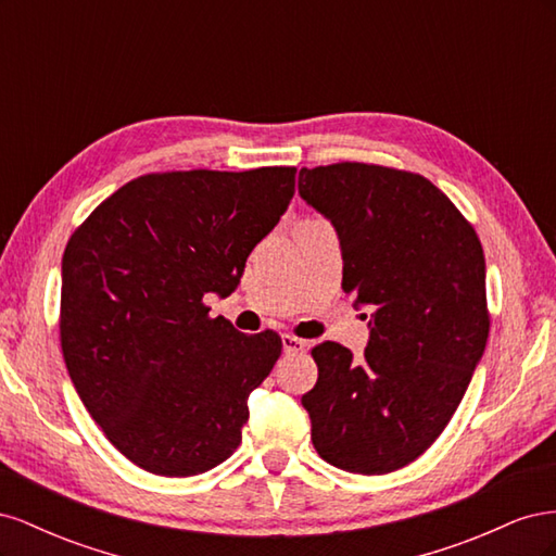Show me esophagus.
<instances>
[{
    "label": "esophagus",
    "instance_id": "obj_1",
    "mask_svg": "<svg viewBox=\"0 0 556 556\" xmlns=\"http://www.w3.org/2000/svg\"><path fill=\"white\" fill-rule=\"evenodd\" d=\"M282 348H285V352H304L306 350V341H301V339H296V336H292V333H282Z\"/></svg>",
    "mask_w": 556,
    "mask_h": 556
}]
</instances>
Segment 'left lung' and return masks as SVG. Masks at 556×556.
<instances>
[{
    "label": "left lung",
    "instance_id": "left-lung-1",
    "mask_svg": "<svg viewBox=\"0 0 556 556\" xmlns=\"http://www.w3.org/2000/svg\"><path fill=\"white\" fill-rule=\"evenodd\" d=\"M299 194L339 233L343 290L374 308L362 359L333 341L311 350V441L336 468L392 473L443 433L484 352L480 239L431 180L392 166L301 169Z\"/></svg>",
    "mask_w": 556,
    "mask_h": 556
}]
</instances>
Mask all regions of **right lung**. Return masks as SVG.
<instances>
[{
	"label": "right lung",
	"instance_id": "right-lung-1",
	"mask_svg": "<svg viewBox=\"0 0 556 556\" xmlns=\"http://www.w3.org/2000/svg\"><path fill=\"white\" fill-rule=\"evenodd\" d=\"M294 166L129 180L62 257L60 343L94 422L148 473L190 478L241 443L248 396L282 341L245 336L204 296L231 294L294 197Z\"/></svg>",
	"mask_w": 556,
	"mask_h": 556
}]
</instances>
